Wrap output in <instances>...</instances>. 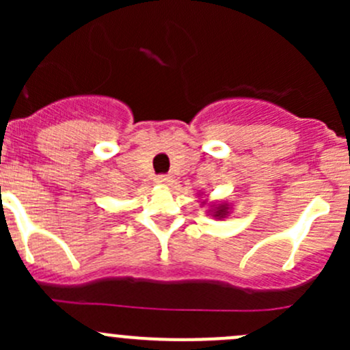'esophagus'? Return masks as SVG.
Segmentation results:
<instances>
[{
    "mask_svg": "<svg viewBox=\"0 0 350 350\" xmlns=\"http://www.w3.org/2000/svg\"><path fill=\"white\" fill-rule=\"evenodd\" d=\"M155 183H157L159 186H169L172 181L169 176H157V178H155Z\"/></svg>",
    "mask_w": 350,
    "mask_h": 350,
    "instance_id": "1",
    "label": "esophagus"
}]
</instances>
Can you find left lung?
<instances>
[{
	"mask_svg": "<svg viewBox=\"0 0 350 350\" xmlns=\"http://www.w3.org/2000/svg\"><path fill=\"white\" fill-rule=\"evenodd\" d=\"M203 204H206V200L203 201ZM208 206H210L208 213H210L211 217L218 218V220H221V218H227L228 213H230V206H228V203H213V201H211Z\"/></svg>",
	"mask_w": 350,
	"mask_h": 350,
	"instance_id": "1",
	"label": "left lung"
}]
</instances>
